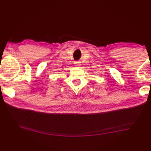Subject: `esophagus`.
Instances as JSON below:
<instances>
[{
  "label": "esophagus",
  "mask_w": 151,
  "mask_h": 151,
  "mask_svg": "<svg viewBox=\"0 0 151 151\" xmlns=\"http://www.w3.org/2000/svg\"><path fill=\"white\" fill-rule=\"evenodd\" d=\"M75 64L76 65H77V66H80V65H81V64H80V62H78V61H75Z\"/></svg>",
  "instance_id": "1"
}]
</instances>
